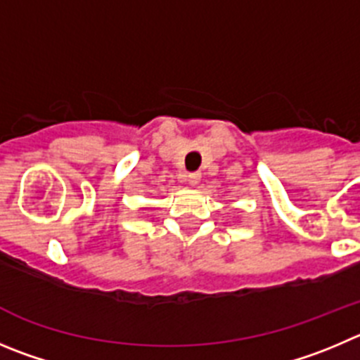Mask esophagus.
<instances>
[{
  "mask_svg": "<svg viewBox=\"0 0 360 360\" xmlns=\"http://www.w3.org/2000/svg\"><path fill=\"white\" fill-rule=\"evenodd\" d=\"M188 184H190V186H197V184H199V181H200V174L199 172H191V174H188Z\"/></svg>",
  "mask_w": 360,
  "mask_h": 360,
  "instance_id": "1",
  "label": "esophagus"
}]
</instances>
